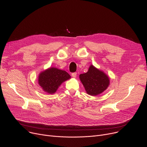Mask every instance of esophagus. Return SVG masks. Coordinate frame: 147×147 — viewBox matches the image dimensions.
I'll use <instances>...</instances> for the list:
<instances>
[{
	"instance_id": "1",
	"label": "esophagus",
	"mask_w": 147,
	"mask_h": 147,
	"mask_svg": "<svg viewBox=\"0 0 147 147\" xmlns=\"http://www.w3.org/2000/svg\"><path fill=\"white\" fill-rule=\"evenodd\" d=\"M71 76H72V77L73 78H76V76H77V73H73L71 74Z\"/></svg>"
}]
</instances>
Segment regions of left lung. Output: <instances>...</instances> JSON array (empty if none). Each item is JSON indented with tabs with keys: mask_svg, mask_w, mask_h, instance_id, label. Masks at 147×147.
I'll list each match as a JSON object with an SVG mask.
<instances>
[{
	"mask_svg": "<svg viewBox=\"0 0 147 147\" xmlns=\"http://www.w3.org/2000/svg\"><path fill=\"white\" fill-rule=\"evenodd\" d=\"M79 79L84 85L86 93L92 96H96L109 86L110 79L104 71L91 65L88 71L79 75Z\"/></svg>",
	"mask_w": 147,
	"mask_h": 147,
	"instance_id": "1",
	"label": "left lung"
}]
</instances>
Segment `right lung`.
<instances>
[{"label":"right lung","instance_id":"1","mask_svg":"<svg viewBox=\"0 0 147 147\" xmlns=\"http://www.w3.org/2000/svg\"><path fill=\"white\" fill-rule=\"evenodd\" d=\"M70 78L71 76L64 70L50 67L39 74L38 82L44 92L53 94L63 82Z\"/></svg>","mask_w":147,"mask_h":147}]
</instances>
